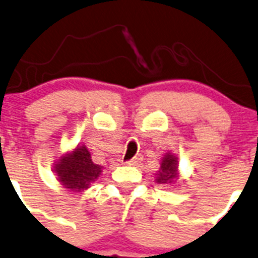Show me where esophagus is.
<instances>
[{"mask_svg":"<svg viewBox=\"0 0 258 258\" xmlns=\"http://www.w3.org/2000/svg\"><path fill=\"white\" fill-rule=\"evenodd\" d=\"M141 161H142V158H141V157L138 156V157H135V158H132L131 161H128V162H127V163H128L130 165H136L138 163H141Z\"/></svg>","mask_w":258,"mask_h":258,"instance_id":"34e87169","label":"esophagus"}]
</instances>
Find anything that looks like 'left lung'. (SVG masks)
<instances>
[{
    "mask_svg": "<svg viewBox=\"0 0 258 258\" xmlns=\"http://www.w3.org/2000/svg\"><path fill=\"white\" fill-rule=\"evenodd\" d=\"M179 163H178V157L175 154L165 153L161 161V168L157 172L156 174V181L157 184H161V185L169 186L173 184L177 183L179 179Z\"/></svg>",
    "mask_w": 258,
    "mask_h": 258,
    "instance_id": "left-lung-1",
    "label": "left lung"
}]
</instances>
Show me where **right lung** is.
I'll return each instance as SVG.
<instances>
[{
    "mask_svg": "<svg viewBox=\"0 0 258 258\" xmlns=\"http://www.w3.org/2000/svg\"><path fill=\"white\" fill-rule=\"evenodd\" d=\"M104 167L95 164L86 146L78 145L67 152L54 163V173L58 181L73 193H81L91 186L101 175Z\"/></svg>",
    "mask_w": 258,
    "mask_h": 258,
    "instance_id": "obj_1",
    "label": "right lung"
}]
</instances>
